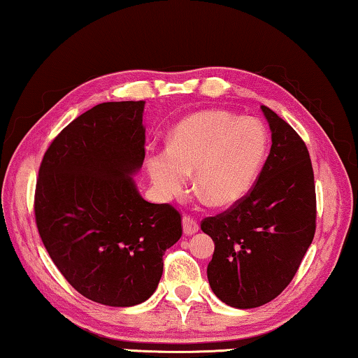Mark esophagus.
I'll return each instance as SVG.
<instances>
[{
  "label": "esophagus",
  "instance_id": "obj_1",
  "mask_svg": "<svg viewBox=\"0 0 358 358\" xmlns=\"http://www.w3.org/2000/svg\"><path fill=\"white\" fill-rule=\"evenodd\" d=\"M198 222L195 221L194 217H190V216H184V219H182V230H184V234L185 235H194V234H196L198 232Z\"/></svg>",
  "mask_w": 358,
  "mask_h": 358
}]
</instances>
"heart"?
<instances>
[{"label":"heart","mask_w":358,"mask_h":358,"mask_svg":"<svg viewBox=\"0 0 358 358\" xmlns=\"http://www.w3.org/2000/svg\"><path fill=\"white\" fill-rule=\"evenodd\" d=\"M268 147L259 120L201 110L180 120L168 134V147L145 155V169L163 200H173L195 187L211 206H230L252 189Z\"/></svg>","instance_id":"heart-1"}]
</instances>
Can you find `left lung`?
<instances>
[{
	"instance_id": "8db88e82",
	"label": "left lung",
	"mask_w": 358,
	"mask_h": 358,
	"mask_svg": "<svg viewBox=\"0 0 358 358\" xmlns=\"http://www.w3.org/2000/svg\"><path fill=\"white\" fill-rule=\"evenodd\" d=\"M272 145L246 196L201 230L214 241L208 282L235 309L267 304L288 287L315 234V184L309 152L291 126L261 106Z\"/></svg>"
}]
</instances>
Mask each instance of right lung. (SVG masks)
Wrapping results in <instances>:
<instances>
[{
    "mask_svg": "<svg viewBox=\"0 0 358 358\" xmlns=\"http://www.w3.org/2000/svg\"><path fill=\"white\" fill-rule=\"evenodd\" d=\"M144 101L103 102L62 129L43 157L38 232L52 262L85 298L131 307L155 293L180 214L142 198Z\"/></svg>",
    "mask_w": 358,
    "mask_h": 358,
    "instance_id": "add662e5",
    "label": "right lung"
}]
</instances>
